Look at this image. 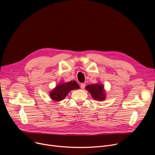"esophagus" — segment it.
Segmentation results:
<instances>
[{
  "mask_svg": "<svg viewBox=\"0 0 155 155\" xmlns=\"http://www.w3.org/2000/svg\"><path fill=\"white\" fill-rule=\"evenodd\" d=\"M80 87L81 89H84V87H85V83H81L80 84Z\"/></svg>",
  "mask_w": 155,
  "mask_h": 155,
  "instance_id": "1",
  "label": "esophagus"
}]
</instances>
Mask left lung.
I'll list each match as a JSON object with an SVG mask.
<instances>
[{
  "label": "left lung",
  "mask_w": 155,
  "mask_h": 155,
  "mask_svg": "<svg viewBox=\"0 0 155 155\" xmlns=\"http://www.w3.org/2000/svg\"><path fill=\"white\" fill-rule=\"evenodd\" d=\"M86 89L90 93L92 97L97 101H103L105 99V93L104 86L101 84H89L86 87Z\"/></svg>",
  "instance_id": "8db88e82"
}]
</instances>
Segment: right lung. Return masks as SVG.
Wrapping results in <instances>:
<instances>
[{
  "label": "right lung",
  "instance_id": "obj_1",
  "mask_svg": "<svg viewBox=\"0 0 155 155\" xmlns=\"http://www.w3.org/2000/svg\"><path fill=\"white\" fill-rule=\"evenodd\" d=\"M79 87V85L75 81L59 84L50 93L51 98L56 102L61 101L71 90L78 89Z\"/></svg>",
  "mask_w": 155,
  "mask_h": 155
}]
</instances>
